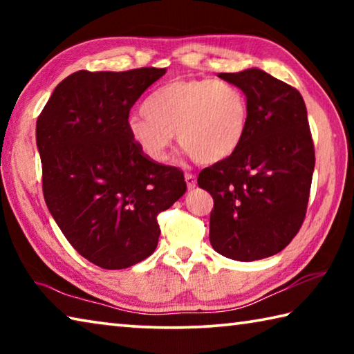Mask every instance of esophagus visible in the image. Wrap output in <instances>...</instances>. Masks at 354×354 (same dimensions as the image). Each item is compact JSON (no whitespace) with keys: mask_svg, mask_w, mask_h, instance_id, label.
<instances>
[{"mask_svg":"<svg viewBox=\"0 0 354 354\" xmlns=\"http://www.w3.org/2000/svg\"><path fill=\"white\" fill-rule=\"evenodd\" d=\"M184 179H185V184H187V189L189 190H192L196 185V176L192 175V173H185Z\"/></svg>","mask_w":354,"mask_h":354,"instance_id":"34e87169","label":"esophagus"}]
</instances>
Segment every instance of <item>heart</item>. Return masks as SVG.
I'll list each match as a JSON object with an SVG mask.
<instances>
[{"instance_id":"heart-1","label":"heart","mask_w":354,"mask_h":354,"mask_svg":"<svg viewBox=\"0 0 354 354\" xmlns=\"http://www.w3.org/2000/svg\"><path fill=\"white\" fill-rule=\"evenodd\" d=\"M128 118L127 131L148 159L162 162L173 134L196 164L212 165L237 151L248 128L245 93L221 80H175L156 88Z\"/></svg>"}]
</instances>
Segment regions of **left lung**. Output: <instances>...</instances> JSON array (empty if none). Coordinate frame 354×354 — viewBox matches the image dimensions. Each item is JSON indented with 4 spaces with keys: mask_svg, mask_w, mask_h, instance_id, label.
<instances>
[{
    "mask_svg": "<svg viewBox=\"0 0 354 354\" xmlns=\"http://www.w3.org/2000/svg\"><path fill=\"white\" fill-rule=\"evenodd\" d=\"M250 107L242 145L201 170L214 198L209 241L217 253L251 262L284 250L306 217L315 165L306 104L289 84L259 68L220 73Z\"/></svg>",
    "mask_w": 354,
    "mask_h": 354,
    "instance_id": "obj_1",
    "label": "left lung"
}]
</instances>
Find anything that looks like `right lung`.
Returning <instances> with one entry per match:
<instances>
[{"label": "right lung", "instance_id": "obj_1", "mask_svg": "<svg viewBox=\"0 0 354 354\" xmlns=\"http://www.w3.org/2000/svg\"><path fill=\"white\" fill-rule=\"evenodd\" d=\"M165 68L80 70L37 118L45 203L77 253L107 270L158 247L159 212L184 195L183 171L148 159L127 131L129 111Z\"/></svg>", "mask_w": 354, "mask_h": 354}]
</instances>
